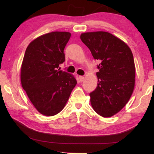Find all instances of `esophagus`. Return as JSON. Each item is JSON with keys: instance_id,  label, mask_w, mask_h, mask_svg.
I'll use <instances>...</instances> for the list:
<instances>
[{"instance_id": "esophagus-1", "label": "esophagus", "mask_w": 154, "mask_h": 154, "mask_svg": "<svg viewBox=\"0 0 154 154\" xmlns=\"http://www.w3.org/2000/svg\"><path fill=\"white\" fill-rule=\"evenodd\" d=\"M79 80L80 82H83L84 80V76H79Z\"/></svg>"}]
</instances>
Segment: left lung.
Returning <instances> with one entry per match:
<instances>
[{
    "label": "left lung",
    "instance_id": "8db88e82",
    "mask_svg": "<svg viewBox=\"0 0 154 154\" xmlns=\"http://www.w3.org/2000/svg\"><path fill=\"white\" fill-rule=\"evenodd\" d=\"M80 38L94 58L100 60L96 73L98 83L90 93L92 107L102 117H112L128 103L134 89L136 69L132 51L108 32H83Z\"/></svg>",
    "mask_w": 154,
    "mask_h": 154
}]
</instances>
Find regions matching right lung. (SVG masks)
I'll return each mask as SVG.
<instances>
[{
	"instance_id": "1",
	"label": "right lung",
	"mask_w": 154,
	"mask_h": 154,
	"mask_svg": "<svg viewBox=\"0 0 154 154\" xmlns=\"http://www.w3.org/2000/svg\"><path fill=\"white\" fill-rule=\"evenodd\" d=\"M71 32L54 31L41 35L27 46L20 70L22 88L36 110L46 116L66 106L77 82L72 74L59 71Z\"/></svg>"
}]
</instances>
